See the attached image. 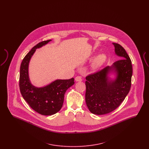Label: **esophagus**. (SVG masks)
I'll list each match as a JSON object with an SVG mask.
<instances>
[{
    "mask_svg": "<svg viewBox=\"0 0 149 149\" xmlns=\"http://www.w3.org/2000/svg\"><path fill=\"white\" fill-rule=\"evenodd\" d=\"M75 80L76 81H82V79L80 77H77L76 78H75Z\"/></svg>",
    "mask_w": 149,
    "mask_h": 149,
    "instance_id": "1",
    "label": "esophagus"
}]
</instances>
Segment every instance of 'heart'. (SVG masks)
<instances>
[{"label":"heart","instance_id":"heart-1","mask_svg":"<svg viewBox=\"0 0 149 149\" xmlns=\"http://www.w3.org/2000/svg\"><path fill=\"white\" fill-rule=\"evenodd\" d=\"M106 58V57L104 54H100L97 57L93 63L92 66V70H95L99 69V68H100L105 62Z\"/></svg>","mask_w":149,"mask_h":149}]
</instances>
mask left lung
Instances as JSON below:
<instances>
[{"mask_svg":"<svg viewBox=\"0 0 149 149\" xmlns=\"http://www.w3.org/2000/svg\"><path fill=\"white\" fill-rule=\"evenodd\" d=\"M112 43L115 54L122 59L86 77V104L90 112L97 115L116 109L125 99L131 85V59L120 45Z\"/></svg>","mask_w":149,"mask_h":149,"instance_id":"8db88e82","label":"left lung"}]
</instances>
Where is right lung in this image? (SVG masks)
<instances>
[{"instance_id": "add662e5", "label": "right lung", "mask_w": 149, "mask_h": 149, "mask_svg": "<svg viewBox=\"0 0 149 149\" xmlns=\"http://www.w3.org/2000/svg\"><path fill=\"white\" fill-rule=\"evenodd\" d=\"M52 41L49 40L34 46L24 57L20 68L19 89L22 95L36 112L45 116L56 113L62 108L66 91L74 84V79H56L42 87L33 85L29 77V64L37 49Z\"/></svg>"}]
</instances>
